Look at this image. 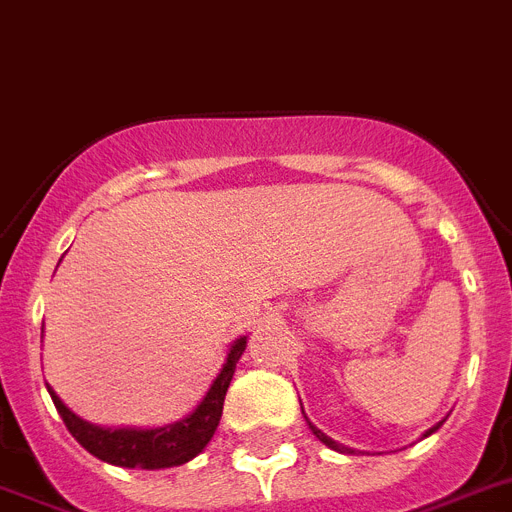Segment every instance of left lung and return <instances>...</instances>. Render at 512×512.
Returning a JSON list of instances; mask_svg holds the SVG:
<instances>
[{
  "instance_id": "obj_1",
  "label": "left lung",
  "mask_w": 512,
  "mask_h": 512,
  "mask_svg": "<svg viewBox=\"0 0 512 512\" xmlns=\"http://www.w3.org/2000/svg\"><path fill=\"white\" fill-rule=\"evenodd\" d=\"M301 412H304V410H301ZM306 422H309V420H306ZM441 425H443V420H441V422H438V425H433V428H430V430H428V433H425V438H428V435H430V433H435V430L441 428ZM309 428H311V433L317 435L319 441H322V443H324V446H327V448H332V451H340V453H355V451H353V448H348V446H342V443L332 441L330 435H324V433H322V430H319V428H317V425H311V422H309Z\"/></svg>"
}]
</instances>
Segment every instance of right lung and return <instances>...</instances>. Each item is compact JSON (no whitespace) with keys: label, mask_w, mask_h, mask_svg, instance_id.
<instances>
[{"label":"right lung","mask_w":512,"mask_h":512,"mask_svg":"<svg viewBox=\"0 0 512 512\" xmlns=\"http://www.w3.org/2000/svg\"><path fill=\"white\" fill-rule=\"evenodd\" d=\"M244 348H247V337L231 342L226 363L221 366L219 376L213 379L211 389L206 391L201 404L188 417L170 422L164 428H100V425H92V422L74 415L61 402L59 394L48 384L46 386L69 433L92 456L113 466H126V469H136V466L139 469H167V466H180L195 459L208 446V441L219 428L226 389H229L231 376H234V368H237Z\"/></svg>","instance_id":"add662e5"}]
</instances>
